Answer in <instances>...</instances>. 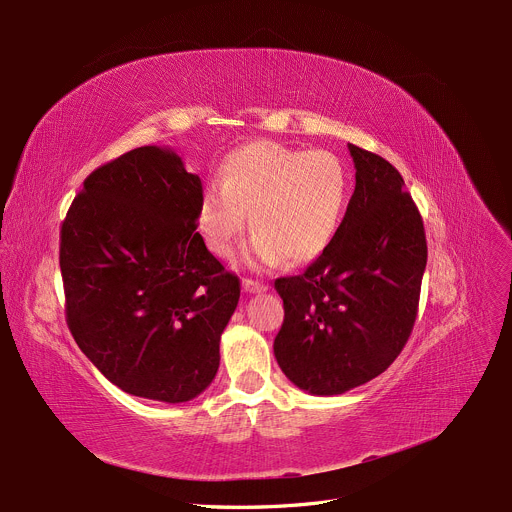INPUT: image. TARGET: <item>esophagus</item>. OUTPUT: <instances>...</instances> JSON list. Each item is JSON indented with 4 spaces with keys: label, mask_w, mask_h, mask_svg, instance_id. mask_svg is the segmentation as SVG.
I'll return each mask as SVG.
<instances>
[{
    "label": "esophagus",
    "mask_w": 512,
    "mask_h": 512,
    "mask_svg": "<svg viewBox=\"0 0 512 512\" xmlns=\"http://www.w3.org/2000/svg\"><path fill=\"white\" fill-rule=\"evenodd\" d=\"M242 286H244V291H247V293H265V291H268V284L251 280V278H244Z\"/></svg>",
    "instance_id": "34e87169"
}]
</instances>
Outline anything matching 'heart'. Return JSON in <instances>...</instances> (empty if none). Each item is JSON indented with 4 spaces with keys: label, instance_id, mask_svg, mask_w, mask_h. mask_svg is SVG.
Instances as JSON below:
<instances>
[{
    "label": "heart",
    "instance_id": "heart-1",
    "mask_svg": "<svg viewBox=\"0 0 512 512\" xmlns=\"http://www.w3.org/2000/svg\"><path fill=\"white\" fill-rule=\"evenodd\" d=\"M351 198V173L330 150H299L251 142L221 163L219 186L198 201V226L209 249L232 255L240 234L257 230L249 257L259 265L284 259L305 263L337 236Z\"/></svg>",
    "mask_w": 512,
    "mask_h": 512
}]
</instances>
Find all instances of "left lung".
<instances>
[{
  "label": "left lung",
  "mask_w": 512,
  "mask_h": 512,
  "mask_svg": "<svg viewBox=\"0 0 512 512\" xmlns=\"http://www.w3.org/2000/svg\"><path fill=\"white\" fill-rule=\"evenodd\" d=\"M355 190L328 249L274 282L284 322L278 366L311 395H341L385 372L414 328L427 268L422 217L399 171L349 144Z\"/></svg>",
  "instance_id": "left-lung-1"
}]
</instances>
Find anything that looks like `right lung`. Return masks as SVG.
Listing matches in <instances>:
<instances>
[{"label": "right lung", "mask_w": 512, "mask_h": 512, "mask_svg": "<svg viewBox=\"0 0 512 512\" xmlns=\"http://www.w3.org/2000/svg\"><path fill=\"white\" fill-rule=\"evenodd\" d=\"M201 177L142 146L87 175L60 228L66 324L125 393L180 404L219 368L240 280L196 232Z\"/></svg>", "instance_id": "add662e5"}]
</instances>
